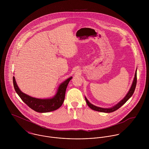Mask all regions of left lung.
Segmentation results:
<instances>
[{
  "label": "left lung",
  "instance_id": "1",
  "mask_svg": "<svg viewBox=\"0 0 149 149\" xmlns=\"http://www.w3.org/2000/svg\"><path fill=\"white\" fill-rule=\"evenodd\" d=\"M136 70H137V68L135 70V76L134 78V80L132 81V85L130 87V89H129L127 95L125 96V97L121 100L118 104H116V105H115L114 106L112 107L111 108H102V107H99L96 106H94L93 104H91L86 99V97H85V101L86 102L87 105L89 106L90 108H91L92 109L94 110V111H99V112H105V113H110V112H112L113 111H115L116 110H117L118 109H119L120 107L122 106L132 96V95H133L134 91L135 89V87L136 85Z\"/></svg>",
  "mask_w": 149,
  "mask_h": 149
}]
</instances>
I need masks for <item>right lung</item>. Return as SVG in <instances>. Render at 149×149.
Listing matches in <instances>:
<instances>
[{
    "mask_svg": "<svg viewBox=\"0 0 149 149\" xmlns=\"http://www.w3.org/2000/svg\"><path fill=\"white\" fill-rule=\"evenodd\" d=\"M72 79V77H70L61 83L55 95L52 97L47 99L33 97L22 92L17 84L14 76L13 77V84L17 93L24 103L36 112L45 113L56 110L63 105L67 86Z\"/></svg>",
    "mask_w": 149,
    "mask_h": 149,
    "instance_id": "right-lung-1",
    "label": "right lung"
}]
</instances>
